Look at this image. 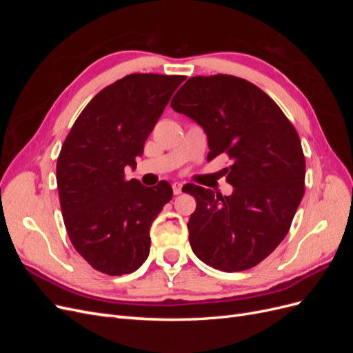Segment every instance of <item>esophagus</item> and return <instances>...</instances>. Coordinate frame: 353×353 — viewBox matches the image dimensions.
<instances>
[{"label":"esophagus","instance_id":"esophagus-1","mask_svg":"<svg viewBox=\"0 0 353 353\" xmlns=\"http://www.w3.org/2000/svg\"><path fill=\"white\" fill-rule=\"evenodd\" d=\"M172 190H174V194H175V196L181 194V193H183V184L178 183V181H176V183L172 184Z\"/></svg>","mask_w":353,"mask_h":353}]
</instances>
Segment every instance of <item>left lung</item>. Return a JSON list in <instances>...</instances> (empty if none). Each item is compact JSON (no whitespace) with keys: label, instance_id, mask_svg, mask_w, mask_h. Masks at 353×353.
Listing matches in <instances>:
<instances>
[{"label":"left lung","instance_id":"obj_1","mask_svg":"<svg viewBox=\"0 0 353 353\" xmlns=\"http://www.w3.org/2000/svg\"><path fill=\"white\" fill-rule=\"evenodd\" d=\"M170 108L206 132L208 160L227 154L232 162L223 169L230 196L187 187L197 201L187 223L191 249L219 271L253 268L284 240L305 193L294 126L270 95L230 74L190 78Z\"/></svg>","mask_w":353,"mask_h":353}]
</instances>
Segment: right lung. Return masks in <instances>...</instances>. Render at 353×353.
I'll return each instance as SVG.
<instances>
[{"label":"right lung","mask_w":353,"mask_h":353,"mask_svg":"<svg viewBox=\"0 0 353 353\" xmlns=\"http://www.w3.org/2000/svg\"><path fill=\"white\" fill-rule=\"evenodd\" d=\"M185 77L132 73L101 90L73 123L57 159L60 208L73 248L108 275L137 271L150 253V227L172 199L160 181L125 179Z\"/></svg>","instance_id":"obj_1"}]
</instances>
